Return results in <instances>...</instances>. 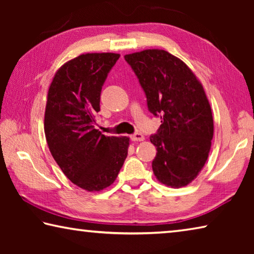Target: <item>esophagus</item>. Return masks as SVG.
Instances as JSON below:
<instances>
[{"label": "esophagus", "instance_id": "obj_1", "mask_svg": "<svg viewBox=\"0 0 254 254\" xmlns=\"http://www.w3.org/2000/svg\"><path fill=\"white\" fill-rule=\"evenodd\" d=\"M130 139L135 142V141H143L144 140V136L141 134V133H134V134H132L130 136Z\"/></svg>", "mask_w": 254, "mask_h": 254}]
</instances>
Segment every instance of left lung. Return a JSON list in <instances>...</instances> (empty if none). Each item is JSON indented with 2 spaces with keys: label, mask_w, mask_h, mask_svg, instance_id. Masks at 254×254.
<instances>
[{
  "label": "left lung",
  "mask_w": 254,
  "mask_h": 254,
  "mask_svg": "<svg viewBox=\"0 0 254 254\" xmlns=\"http://www.w3.org/2000/svg\"><path fill=\"white\" fill-rule=\"evenodd\" d=\"M147 97L148 110L161 119L156 134L152 170L159 182L180 188L203 168L212 144L214 123L199 80L179 58L148 49L124 56Z\"/></svg>",
  "instance_id": "obj_1"
}]
</instances>
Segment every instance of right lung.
<instances>
[{"instance_id": "obj_1", "label": "right lung", "mask_w": 254, "mask_h": 254, "mask_svg": "<svg viewBox=\"0 0 254 254\" xmlns=\"http://www.w3.org/2000/svg\"><path fill=\"white\" fill-rule=\"evenodd\" d=\"M119 54H85L69 60L51 81L45 112L46 140L72 184L98 191L114 183L127 156V136L95 128L102 86Z\"/></svg>"}]
</instances>
